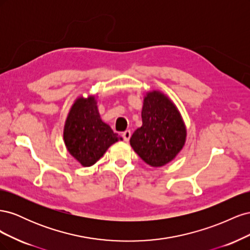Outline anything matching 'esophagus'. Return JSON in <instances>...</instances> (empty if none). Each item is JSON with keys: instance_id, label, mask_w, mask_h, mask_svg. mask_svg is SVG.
<instances>
[{"instance_id": "34e87169", "label": "esophagus", "mask_w": 250, "mask_h": 250, "mask_svg": "<svg viewBox=\"0 0 250 250\" xmlns=\"http://www.w3.org/2000/svg\"><path fill=\"white\" fill-rule=\"evenodd\" d=\"M122 137H123V139H124V141L125 142H128L130 140V137H131V132H130V130H126V131H124L123 133H122Z\"/></svg>"}]
</instances>
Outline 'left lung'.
I'll return each instance as SVG.
<instances>
[{
	"mask_svg": "<svg viewBox=\"0 0 250 250\" xmlns=\"http://www.w3.org/2000/svg\"><path fill=\"white\" fill-rule=\"evenodd\" d=\"M142 126L130 138V146L151 167H163L183 150L187 127L176 105L161 90L144 96Z\"/></svg>",
	"mask_w": 250,
	"mask_h": 250,
	"instance_id": "left-lung-1",
	"label": "left lung"
}]
</instances>
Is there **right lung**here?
I'll return each mask as SVG.
<instances>
[{
  "label": "right lung",
  "instance_id": "add662e5",
  "mask_svg": "<svg viewBox=\"0 0 250 250\" xmlns=\"http://www.w3.org/2000/svg\"><path fill=\"white\" fill-rule=\"evenodd\" d=\"M123 139L103 122L93 95L78 97L67 113L63 128L66 150L83 167H90L107 149Z\"/></svg>",
  "mask_w": 250,
  "mask_h": 250
}]
</instances>
